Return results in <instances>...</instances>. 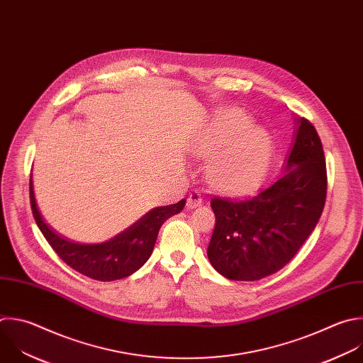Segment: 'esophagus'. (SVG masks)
Here are the masks:
<instances>
[{
  "label": "esophagus",
  "instance_id": "1",
  "mask_svg": "<svg viewBox=\"0 0 363 363\" xmlns=\"http://www.w3.org/2000/svg\"><path fill=\"white\" fill-rule=\"evenodd\" d=\"M201 205H202L201 194H199L198 191L191 192L189 196H188V199H186V206H188L189 209H195V208H198V206H201Z\"/></svg>",
  "mask_w": 363,
  "mask_h": 363
}]
</instances>
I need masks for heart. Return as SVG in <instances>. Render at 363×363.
Returning <instances> with one entry per match:
<instances>
[{"instance_id":"obj_1","label":"heart","mask_w":363,"mask_h":363,"mask_svg":"<svg viewBox=\"0 0 363 363\" xmlns=\"http://www.w3.org/2000/svg\"><path fill=\"white\" fill-rule=\"evenodd\" d=\"M272 151L269 134L252 127V119L236 109L213 115L198 138L196 155L211 160L209 182L223 192H242L265 174Z\"/></svg>"}]
</instances>
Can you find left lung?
<instances>
[{"instance_id":"obj_1","label":"left lung","mask_w":363,"mask_h":363,"mask_svg":"<svg viewBox=\"0 0 363 363\" xmlns=\"http://www.w3.org/2000/svg\"><path fill=\"white\" fill-rule=\"evenodd\" d=\"M326 162L320 138L295 118L292 148L282 174L255 195L212 198L216 222L208 259L232 281H258L282 269L315 229L326 199Z\"/></svg>"}]
</instances>
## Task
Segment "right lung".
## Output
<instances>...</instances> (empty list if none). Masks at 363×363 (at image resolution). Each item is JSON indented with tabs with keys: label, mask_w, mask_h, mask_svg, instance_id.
I'll return each instance as SVG.
<instances>
[{
	"label": "right lung",
	"mask_w": 363,
	"mask_h": 363,
	"mask_svg": "<svg viewBox=\"0 0 363 363\" xmlns=\"http://www.w3.org/2000/svg\"><path fill=\"white\" fill-rule=\"evenodd\" d=\"M30 199L35 222L57 255L77 272L102 282L123 279L137 272L151 257L162 223L179 213L185 199L174 205L157 206L137 222L101 244H77L57 235L43 219L34 195L33 175Z\"/></svg>",
	"instance_id": "right-lung-1"
}]
</instances>
